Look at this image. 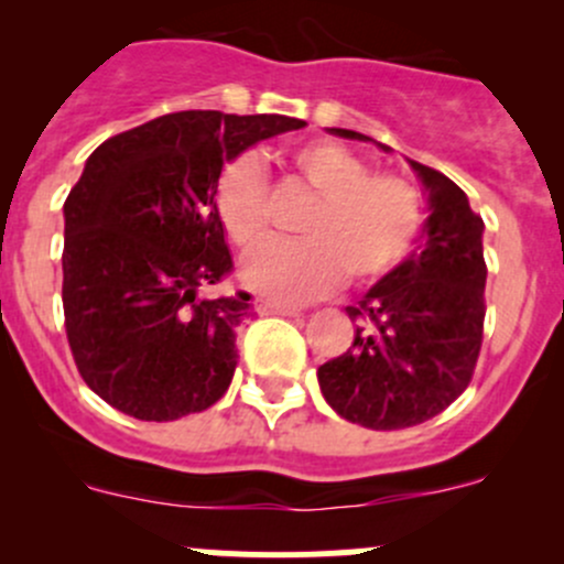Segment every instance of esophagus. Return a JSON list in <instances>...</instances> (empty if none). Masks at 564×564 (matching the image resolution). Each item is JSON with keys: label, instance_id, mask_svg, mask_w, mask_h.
Here are the masks:
<instances>
[{"label": "esophagus", "instance_id": "34e87169", "mask_svg": "<svg viewBox=\"0 0 564 564\" xmlns=\"http://www.w3.org/2000/svg\"><path fill=\"white\" fill-rule=\"evenodd\" d=\"M256 311H259L261 316H300V308H294V305H283L267 297L256 300Z\"/></svg>", "mask_w": 564, "mask_h": 564}]
</instances>
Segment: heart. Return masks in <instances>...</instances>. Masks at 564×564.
Returning <instances> with one entry per match:
<instances>
[{"instance_id": "1", "label": "heart", "mask_w": 564, "mask_h": 564, "mask_svg": "<svg viewBox=\"0 0 564 564\" xmlns=\"http://www.w3.org/2000/svg\"><path fill=\"white\" fill-rule=\"evenodd\" d=\"M314 193L300 220L303 240L267 242L242 267L250 289L275 300H311L344 281L368 286L390 275L425 226L423 193L401 174L371 172L335 141H308L289 158ZM215 209L240 250L270 231V185L256 158H237L215 185Z\"/></svg>"}]
</instances>
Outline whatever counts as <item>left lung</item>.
<instances>
[{
    "label": "left lung",
    "mask_w": 564,
    "mask_h": 564,
    "mask_svg": "<svg viewBox=\"0 0 564 564\" xmlns=\"http://www.w3.org/2000/svg\"><path fill=\"white\" fill-rule=\"evenodd\" d=\"M329 133L368 139L344 128ZM409 163L429 191L423 246L346 308L357 322L355 344L316 373L329 406L373 431L412 429L445 412L469 388L482 344V218L456 182Z\"/></svg>",
    "instance_id": "obj_1"
}]
</instances>
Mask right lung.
<instances>
[{
    "mask_svg": "<svg viewBox=\"0 0 564 564\" xmlns=\"http://www.w3.org/2000/svg\"><path fill=\"white\" fill-rule=\"evenodd\" d=\"M281 113L176 111L104 141L65 202L62 308L78 373L135 420L213 406L237 368L246 292L215 209L226 161L303 128Z\"/></svg>",
    "mask_w": 564,
    "mask_h": 564,
    "instance_id": "obj_1",
    "label": "right lung"
}]
</instances>
